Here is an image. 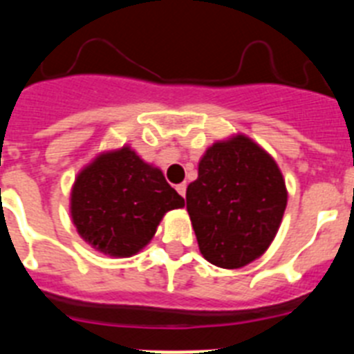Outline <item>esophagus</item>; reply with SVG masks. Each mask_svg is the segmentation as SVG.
Returning <instances> with one entry per match:
<instances>
[{"label": "esophagus", "instance_id": "34e87169", "mask_svg": "<svg viewBox=\"0 0 354 354\" xmlns=\"http://www.w3.org/2000/svg\"><path fill=\"white\" fill-rule=\"evenodd\" d=\"M175 189H177V193H179V195L180 196H183V198H184V196H186V184H179V186H177V187H175Z\"/></svg>", "mask_w": 354, "mask_h": 354}]
</instances>
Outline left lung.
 I'll return each mask as SVG.
<instances>
[{
  "mask_svg": "<svg viewBox=\"0 0 354 354\" xmlns=\"http://www.w3.org/2000/svg\"><path fill=\"white\" fill-rule=\"evenodd\" d=\"M286 205L277 161L245 134L212 143L186 192L200 253L225 270L243 268L270 248Z\"/></svg>",
  "mask_w": 354,
  "mask_h": 354,
  "instance_id": "obj_1",
  "label": "left lung"
}]
</instances>
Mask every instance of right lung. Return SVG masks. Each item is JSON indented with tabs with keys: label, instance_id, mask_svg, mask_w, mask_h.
Masks as SVG:
<instances>
[{
	"label": "right lung",
	"instance_id": "obj_1",
	"mask_svg": "<svg viewBox=\"0 0 354 354\" xmlns=\"http://www.w3.org/2000/svg\"><path fill=\"white\" fill-rule=\"evenodd\" d=\"M184 198L162 171L131 147L101 152L77 174L71 216L92 248L109 257H133L154 237L159 221Z\"/></svg>",
	"mask_w": 354,
	"mask_h": 354
}]
</instances>
